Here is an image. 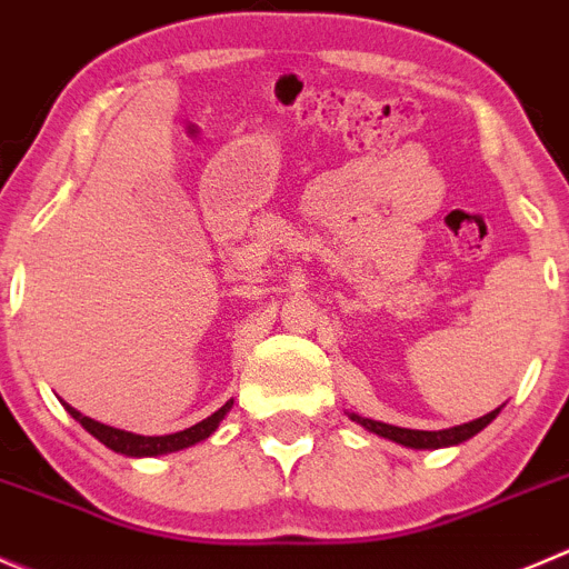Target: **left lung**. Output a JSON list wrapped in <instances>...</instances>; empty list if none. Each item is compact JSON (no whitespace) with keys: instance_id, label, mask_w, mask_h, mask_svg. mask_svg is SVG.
<instances>
[{"instance_id":"8db88e82","label":"left lung","mask_w":569,"mask_h":569,"mask_svg":"<svg viewBox=\"0 0 569 569\" xmlns=\"http://www.w3.org/2000/svg\"><path fill=\"white\" fill-rule=\"evenodd\" d=\"M500 408H503V406H500ZM500 408H495V411H489V413H483V417L472 419V422L456 425V428H445V431H411V428H397V425L378 422V419L358 417L356 411H350L347 417H350L352 422L361 425V428H367L369 433H375V437H383V439H389V442L402 445V448L439 450V448H453V445H461V442H467V439L476 437V433H481L483 428H487V425L492 422L495 417H498Z\"/></svg>"}]
</instances>
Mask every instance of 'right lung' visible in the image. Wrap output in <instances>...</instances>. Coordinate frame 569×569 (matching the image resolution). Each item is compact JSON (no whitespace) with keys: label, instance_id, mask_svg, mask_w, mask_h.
Returning <instances> with one entry per match:
<instances>
[{"label":"right lung","instance_id":"right-lung-1","mask_svg":"<svg viewBox=\"0 0 569 569\" xmlns=\"http://www.w3.org/2000/svg\"><path fill=\"white\" fill-rule=\"evenodd\" d=\"M63 406H66V411H69L71 417H74L77 422H80L82 428L91 433L93 439H99V442L104 445V448H110L113 453L130 456V459H147V456L178 453V450H186V448H191V445H197V442H202V439L211 437V433L219 428V422H222V419L228 417L230 408H233V400L224 402L219 411H213L211 417H206L202 422L191 425V428H186V431L167 433V437H141V433H130V431H121V428H110V425H102V422H97V419L80 413L77 408H71L69 402H63Z\"/></svg>","mask_w":569,"mask_h":569}]
</instances>
